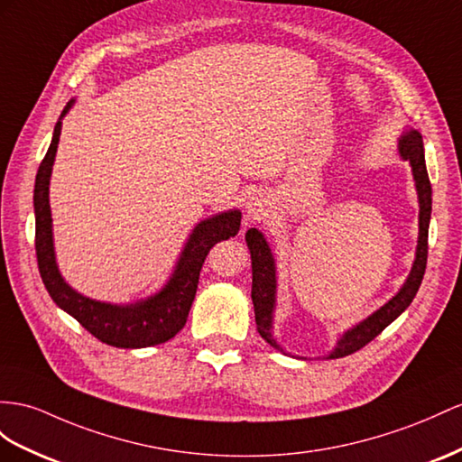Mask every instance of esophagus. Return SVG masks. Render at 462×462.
Listing matches in <instances>:
<instances>
[{
    "label": "esophagus",
    "instance_id": "1",
    "mask_svg": "<svg viewBox=\"0 0 462 462\" xmlns=\"http://www.w3.org/2000/svg\"><path fill=\"white\" fill-rule=\"evenodd\" d=\"M269 199L263 193H255L245 203V217L250 220H262L269 212Z\"/></svg>",
    "mask_w": 462,
    "mask_h": 462
}]
</instances>
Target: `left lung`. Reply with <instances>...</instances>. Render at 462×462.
I'll return each mask as SVG.
<instances>
[{"label": "left lung", "mask_w": 462, "mask_h": 462, "mask_svg": "<svg viewBox=\"0 0 462 462\" xmlns=\"http://www.w3.org/2000/svg\"><path fill=\"white\" fill-rule=\"evenodd\" d=\"M398 152L402 160H408L411 165L413 181H416V191L420 200V236H418V250L416 259L410 275L396 297L390 299L384 306H381L376 312L363 322L353 326L351 329L337 339L336 349L328 355V359H339L359 351L369 341H373L383 329L393 324L396 318L404 312L411 304L413 297L421 285V279L425 273V263H428V232H430V218H431V183L428 168H425V156H423V140L418 130H408L398 140ZM245 242L252 254V300L255 310V324L257 332L269 346L282 351L273 337V312H275V297H277V277H275V259L269 250V244L265 242L263 234L250 228L245 232ZM285 353V351H282Z\"/></svg>", "instance_id": "obj_1"}]
</instances>
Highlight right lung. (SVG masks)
<instances>
[{"label":"right lung","instance_id":"obj_1","mask_svg":"<svg viewBox=\"0 0 462 462\" xmlns=\"http://www.w3.org/2000/svg\"><path fill=\"white\" fill-rule=\"evenodd\" d=\"M74 105H66L54 126L52 142L39 165L34 180V250H37L39 271L46 291L64 312L74 316L91 336L113 347L138 349L165 344L185 326L189 310L195 300L199 275L210 247L238 234L242 212L226 210L220 215L200 220L183 247L170 281L160 292L134 304H111L93 300L74 291L62 279L56 265L52 217L49 203L51 173L62 133V116Z\"/></svg>","mask_w":462,"mask_h":462}]
</instances>
